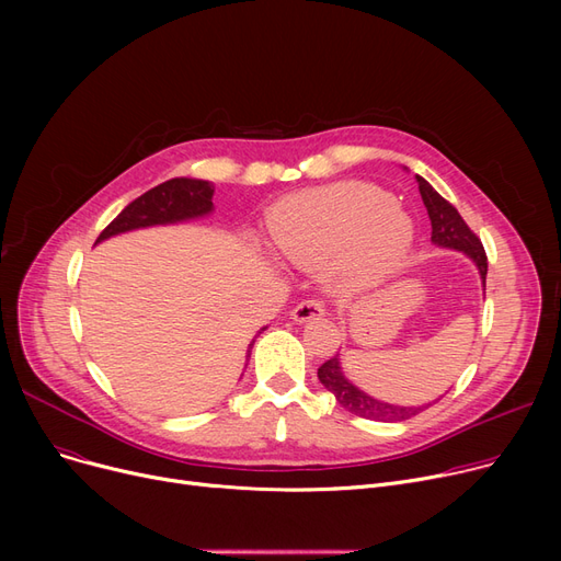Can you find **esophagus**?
Listing matches in <instances>:
<instances>
[{
  "label": "esophagus",
  "instance_id": "esophagus-1",
  "mask_svg": "<svg viewBox=\"0 0 561 561\" xmlns=\"http://www.w3.org/2000/svg\"><path fill=\"white\" fill-rule=\"evenodd\" d=\"M322 316H325V307H322L318 300H302L290 311V318L296 322H309V320H318Z\"/></svg>",
  "mask_w": 561,
  "mask_h": 561
}]
</instances>
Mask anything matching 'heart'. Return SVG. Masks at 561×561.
<instances>
[{
	"instance_id": "obj_1",
	"label": "heart",
	"mask_w": 561,
	"mask_h": 561,
	"mask_svg": "<svg viewBox=\"0 0 561 561\" xmlns=\"http://www.w3.org/2000/svg\"><path fill=\"white\" fill-rule=\"evenodd\" d=\"M279 256L320 268L343 288H364L393 275L414 243V220L387 191L339 182L284 199L268 222Z\"/></svg>"
}]
</instances>
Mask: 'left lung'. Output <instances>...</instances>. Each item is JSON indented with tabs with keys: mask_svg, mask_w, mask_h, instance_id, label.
Here are the masks:
<instances>
[{
	"mask_svg": "<svg viewBox=\"0 0 561 561\" xmlns=\"http://www.w3.org/2000/svg\"><path fill=\"white\" fill-rule=\"evenodd\" d=\"M416 182H419V191H421L423 204H425L430 222H432V243L438 248L463 252L470 261L476 263V268L480 271L482 286H486V252H484L478 236L470 231V227L463 222V218L459 216L455 206L448 199L440 197L421 174H416ZM318 379H320V385L336 398V402L350 411V414L368 419V421L398 423V421H407L411 416L421 414L423 409L430 407V404L402 407V404H391V402L377 400V398L364 393L359 387L352 385V381L343 375L339 355L328 359L318 368Z\"/></svg>",
	"mask_w": 561,
	"mask_h": 561,
	"instance_id": "8db88e82",
	"label": "left lung"
}]
</instances>
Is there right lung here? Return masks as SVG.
Masks as SVG:
<instances>
[{"label":"right lung","mask_w":561,"mask_h":561,"mask_svg":"<svg viewBox=\"0 0 561 561\" xmlns=\"http://www.w3.org/2000/svg\"><path fill=\"white\" fill-rule=\"evenodd\" d=\"M211 199H214L211 182L188 180V176H174V180H168L154 186L152 191L142 193L131 204H127L125 209L117 214V218L98 236L95 245L111 239V236L125 233V231L154 227V225H174V222L209 216L214 211ZM252 345L254 341L248 347V359H250Z\"/></svg>","instance_id":"right-lung-1"}]
</instances>
